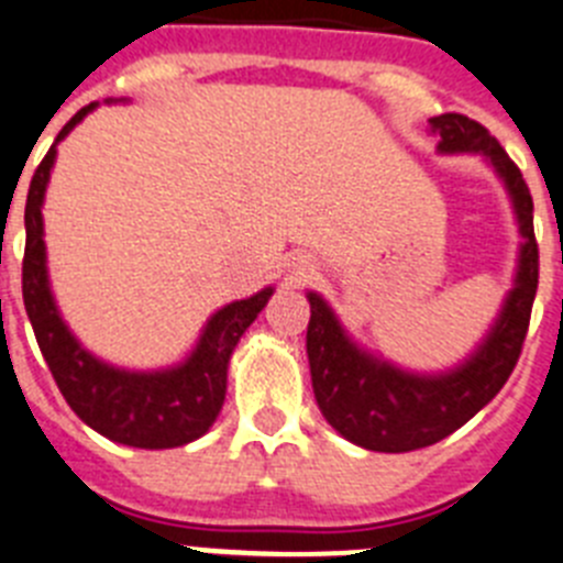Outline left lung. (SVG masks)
<instances>
[{
  "label": "left lung",
  "instance_id": "obj_1",
  "mask_svg": "<svg viewBox=\"0 0 563 563\" xmlns=\"http://www.w3.org/2000/svg\"><path fill=\"white\" fill-rule=\"evenodd\" d=\"M442 155L473 153L493 166L516 212L518 266L501 311L471 356L439 374L399 368L371 354L342 329L334 309L317 291H306L311 306L306 354L311 385L322 417L342 439L376 453H408L442 442L485 408L505 388L521 354L539 288V243L532 234V198L521 169L478 121L444 112L430 119Z\"/></svg>",
  "mask_w": 563,
  "mask_h": 563
}]
</instances>
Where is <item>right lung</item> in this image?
Segmentation results:
<instances>
[{
  "label": "right lung",
  "mask_w": 563,
  "mask_h": 563,
  "mask_svg": "<svg viewBox=\"0 0 563 563\" xmlns=\"http://www.w3.org/2000/svg\"><path fill=\"white\" fill-rule=\"evenodd\" d=\"M99 101L81 110L62 126L58 141H65L76 124ZM56 144L47 150L31 180V192L24 203V263H22V297L24 311L31 317L33 334L45 363L56 379L62 397L67 399L76 417L90 424L96 433L110 442L164 451L180 448L200 439L214 424L227 399V371L234 345L243 331L266 309L275 286L261 288L246 300L227 302L214 311L200 331L195 349L178 365L155 371H130L104 363L101 356L87 351L73 334L56 306L47 275L45 249V192L56 164Z\"/></svg>",
  "instance_id": "right-lung-1"
}]
</instances>
